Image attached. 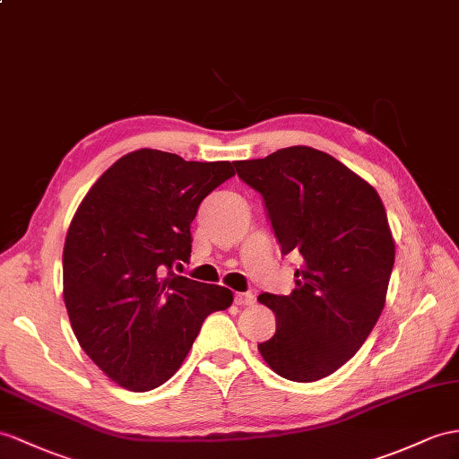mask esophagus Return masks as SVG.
Returning a JSON list of instances; mask_svg holds the SVG:
<instances>
[{
  "mask_svg": "<svg viewBox=\"0 0 459 459\" xmlns=\"http://www.w3.org/2000/svg\"><path fill=\"white\" fill-rule=\"evenodd\" d=\"M233 301H236L239 307H251L255 304V296L251 292H238Z\"/></svg>",
  "mask_w": 459,
  "mask_h": 459,
  "instance_id": "esophagus-1",
  "label": "esophagus"
}]
</instances>
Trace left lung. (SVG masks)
<instances>
[{"mask_svg":"<svg viewBox=\"0 0 459 459\" xmlns=\"http://www.w3.org/2000/svg\"><path fill=\"white\" fill-rule=\"evenodd\" d=\"M264 200L282 255L301 259L290 296L261 294L276 333L259 344L273 370L316 382L349 362L382 309L395 243L376 188L307 145L233 163Z\"/></svg>","mask_w":459,"mask_h":459,"instance_id":"obj_1","label":"left lung"}]
</instances>
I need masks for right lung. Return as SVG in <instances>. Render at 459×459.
I'll return each instance as SVG.
<instances>
[{"instance_id":"obj_1","label":"right lung","mask_w":459,"mask_h":459,"mask_svg":"<svg viewBox=\"0 0 459 459\" xmlns=\"http://www.w3.org/2000/svg\"><path fill=\"white\" fill-rule=\"evenodd\" d=\"M236 175L230 161L138 150L97 178L64 245V301L82 349L130 391L165 384L228 288L173 273L191 256L200 203Z\"/></svg>"}]
</instances>
